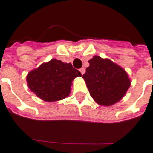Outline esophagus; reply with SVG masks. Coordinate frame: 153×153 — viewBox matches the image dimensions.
<instances>
[{
  "label": "esophagus",
  "instance_id": "1",
  "mask_svg": "<svg viewBox=\"0 0 153 153\" xmlns=\"http://www.w3.org/2000/svg\"><path fill=\"white\" fill-rule=\"evenodd\" d=\"M79 72H80L82 75H83V74H84V73H85V69H84V68H83V67L81 68V69H79Z\"/></svg>",
  "mask_w": 153,
  "mask_h": 153
}]
</instances>
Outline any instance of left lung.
Instances as JSON below:
<instances>
[{
    "label": "left lung",
    "instance_id": "8db88e82",
    "mask_svg": "<svg viewBox=\"0 0 153 153\" xmlns=\"http://www.w3.org/2000/svg\"><path fill=\"white\" fill-rule=\"evenodd\" d=\"M88 62L83 78L92 98L104 106L118 102L130 87L127 73L110 59L99 56L93 57Z\"/></svg>",
    "mask_w": 153,
    "mask_h": 153
}]
</instances>
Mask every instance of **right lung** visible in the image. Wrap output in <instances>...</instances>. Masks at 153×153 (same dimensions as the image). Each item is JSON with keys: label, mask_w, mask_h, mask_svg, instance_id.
I'll use <instances>...</instances> for the list:
<instances>
[{"label": "right lung", "mask_w": 153, "mask_h": 153, "mask_svg": "<svg viewBox=\"0 0 153 153\" xmlns=\"http://www.w3.org/2000/svg\"><path fill=\"white\" fill-rule=\"evenodd\" d=\"M77 76H81V74L71 63L53 59L30 72L27 82L32 92L39 98L51 102L69 96L72 81Z\"/></svg>", "instance_id": "obj_1"}]
</instances>
